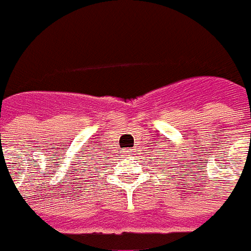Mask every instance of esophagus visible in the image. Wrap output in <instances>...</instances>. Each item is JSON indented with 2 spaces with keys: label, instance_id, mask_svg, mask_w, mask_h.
<instances>
[{
  "label": "esophagus",
  "instance_id": "esophagus-1",
  "mask_svg": "<svg viewBox=\"0 0 251 251\" xmlns=\"http://www.w3.org/2000/svg\"><path fill=\"white\" fill-rule=\"evenodd\" d=\"M124 154H125V155H127V156L132 155V151H131V149H125V150H124Z\"/></svg>",
  "mask_w": 251,
  "mask_h": 251
}]
</instances>
